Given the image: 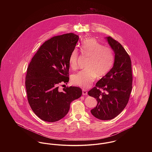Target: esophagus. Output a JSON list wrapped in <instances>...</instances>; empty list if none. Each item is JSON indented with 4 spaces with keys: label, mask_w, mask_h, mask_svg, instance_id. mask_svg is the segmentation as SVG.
<instances>
[{
    "label": "esophagus",
    "mask_w": 152,
    "mask_h": 152,
    "mask_svg": "<svg viewBox=\"0 0 152 152\" xmlns=\"http://www.w3.org/2000/svg\"><path fill=\"white\" fill-rule=\"evenodd\" d=\"M88 94L87 93V91L86 89H83V95L84 96V95H87Z\"/></svg>",
    "instance_id": "34e87169"
}]
</instances>
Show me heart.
I'll use <instances>...</instances> for the list:
<instances>
[{
    "mask_svg": "<svg viewBox=\"0 0 152 152\" xmlns=\"http://www.w3.org/2000/svg\"><path fill=\"white\" fill-rule=\"evenodd\" d=\"M82 54L88 57L87 70L81 71L72 75V83L78 87L86 88L95 81L96 77L101 78L110 69L114 61V53L108 46H103L94 38H89L81 44ZM78 52L74 49L69 58V64L71 68H77Z\"/></svg>",
    "mask_w": 152,
    "mask_h": 152,
    "instance_id": "b5f03b06",
    "label": "heart"
}]
</instances>
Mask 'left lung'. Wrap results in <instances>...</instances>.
Wrapping results in <instances>:
<instances>
[{
    "label": "left lung",
    "mask_w": 152,
    "mask_h": 152,
    "mask_svg": "<svg viewBox=\"0 0 152 152\" xmlns=\"http://www.w3.org/2000/svg\"><path fill=\"white\" fill-rule=\"evenodd\" d=\"M106 39L115 53L113 66L88 92L97 101V105L91 110V112L101 120L113 119L126 107L130 97L133 80L129 54L118 42L111 37Z\"/></svg>",
    "instance_id": "obj_1"
}]
</instances>
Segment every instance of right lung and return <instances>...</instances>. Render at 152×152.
Here are the masks:
<instances>
[{
  "label": "right lung",
  "instance_id": "1",
  "mask_svg": "<svg viewBox=\"0 0 152 152\" xmlns=\"http://www.w3.org/2000/svg\"><path fill=\"white\" fill-rule=\"evenodd\" d=\"M78 39L75 34L67 33L45 41L27 68L25 84L28 102L44 121L54 122L63 118L71 102L82 95L79 87L58 90L59 84L69 81V58Z\"/></svg>",
  "mask_w": 152,
  "mask_h": 152
}]
</instances>
